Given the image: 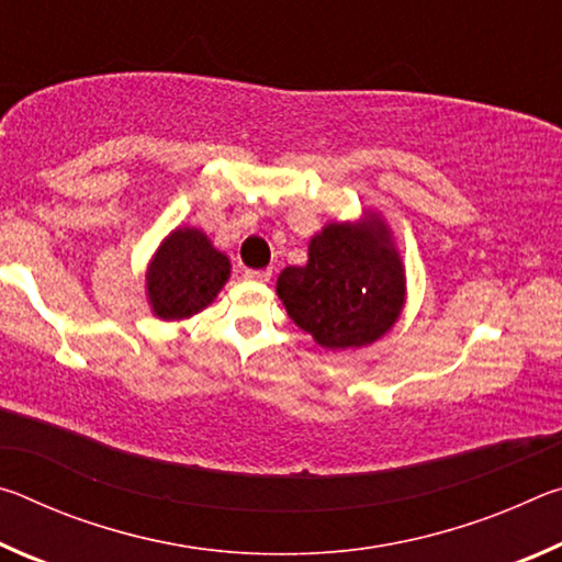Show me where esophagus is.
Segmentation results:
<instances>
[{
  "label": "esophagus",
  "mask_w": 562,
  "mask_h": 562,
  "mask_svg": "<svg viewBox=\"0 0 562 562\" xmlns=\"http://www.w3.org/2000/svg\"><path fill=\"white\" fill-rule=\"evenodd\" d=\"M272 278V270H245V280L250 282H268Z\"/></svg>",
  "instance_id": "34e87169"
}]
</instances>
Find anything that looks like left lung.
Wrapping results in <instances>:
<instances>
[{"label":"left lung","instance_id":"1","mask_svg":"<svg viewBox=\"0 0 562 562\" xmlns=\"http://www.w3.org/2000/svg\"><path fill=\"white\" fill-rule=\"evenodd\" d=\"M278 297L325 349L369 347L389 335L406 304V268L384 215L327 223L310 237L307 262L280 272Z\"/></svg>","mask_w":562,"mask_h":562}]
</instances>
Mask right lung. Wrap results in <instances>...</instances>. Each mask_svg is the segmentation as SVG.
<instances>
[{
	"mask_svg": "<svg viewBox=\"0 0 562 562\" xmlns=\"http://www.w3.org/2000/svg\"><path fill=\"white\" fill-rule=\"evenodd\" d=\"M231 258L201 227L178 225L156 247L146 268V300L164 322H180L213 304L231 280Z\"/></svg>",
	"mask_w": 562,
	"mask_h": 562,
	"instance_id": "1",
	"label": "right lung"
}]
</instances>
